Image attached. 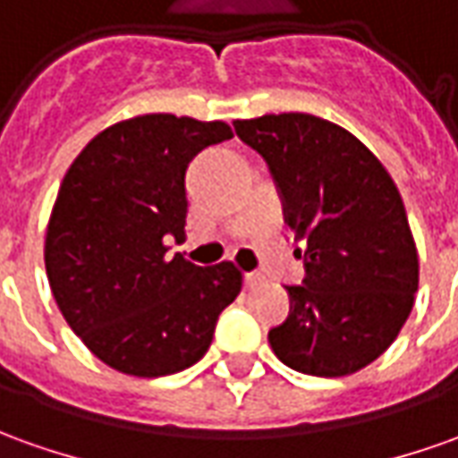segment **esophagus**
<instances>
[{
	"label": "esophagus",
	"instance_id": "obj_1",
	"mask_svg": "<svg viewBox=\"0 0 458 458\" xmlns=\"http://www.w3.org/2000/svg\"><path fill=\"white\" fill-rule=\"evenodd\" d=\"M242 281H245V288H258L263 283V276L260 273H245Z\"/></svg>",
	"mask_w": 458,
	"mask_h": 458
}]
</instances>
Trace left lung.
I'll return each mask as SVG.
<instances>
[{"instance_id":"left-lung-1","label":"left lung","mask_w":458,"mask_h":458,"mask_svg":"<svg viewBox=\"0 0 458 458\" xmlns=\"http://www.w3.org/2000/svg\"><path fill=\"white\" fill-rule=\"evenodd\" d=\"M235 135L266 160L283 217L306 241V278L285 285L291 313L270 328L273 353L308 376L360 371L396 341L419 291L399 190L359 138L316 114L238 120Z\"/></svg>"}]
</instances>
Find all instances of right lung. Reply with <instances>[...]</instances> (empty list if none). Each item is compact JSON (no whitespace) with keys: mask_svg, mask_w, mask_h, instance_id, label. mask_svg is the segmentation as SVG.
Returning <instances> with one entry per match:
<instances>
[{"mask_svg":"<svg viewBox=\"0 0 458 458\" xmlns=\"http://www.w3.org/2000/svg\"><path fill=\"white\" fill-rule=\"evenodd\" d=\"M233 138L225 123L142 114L102 130L62 180L45 266L64 320L114 371H185L213 344L217 316L241 293L233 263L200 268L165 238L185 235V170Z\"/></svg>","mask_w":458,"mask_h":458,"instance_id":"right-lung-1","label":"right lung"}]
</instances>
